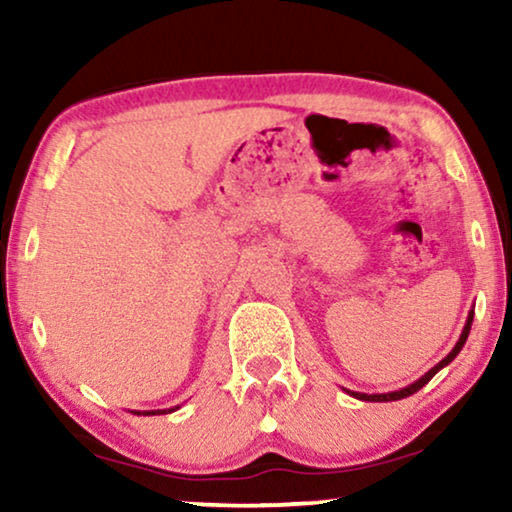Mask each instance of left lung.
I'll return each instance as SVG.
<instances>
[{
	"mask_svg": "<svg viewBox=\"0 0 512 512\" xmlns=\"http://www.w3.org/2000/svg\"><path fill=\"white\" fill-rule=\"evenodd\" d=\"M471 324H473V310H471V314H468V319H466V326H464V331H461V338L457 340V345H454V349L450 354L445 356L443 361L438 363V366H433L429 373L426 375H422L419 377L417 382H412V384H408V387H403V389H398V391H389V394H359V391H349V394H352L354 398H359V401H370V403H387V401H401V398H408V396H412V394H417L419 389L424 387L426 382L431 380L433 375L438 373L440 368H445L447 363H452L454 361V356H457L459 352H461V347L466 345V340H468V333H471Z\"/></svg>",
	"mask_w": 512,
	"mask_h": 512,
	"instance_id": "obj_1",
	"label": "left lung"
}]
</instances>
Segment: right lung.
<instances>
[{"label":"right lung","instance_id":"right-lung-1","mask_svg":"<svg viewBox=\"0 0 512 512\" xmlns=\"http://www.w3.org/2000/svg\"><path fill=\"white\" fill-rule=\"evenodd\" d=\"M174 410H179V405H177V408H170V410H146L144 415H156V412H158V415H167V412H174ZM137 415H142V412H137Z\"/></svg>","mask_w":512,"mask_h":512}]
</instances>
